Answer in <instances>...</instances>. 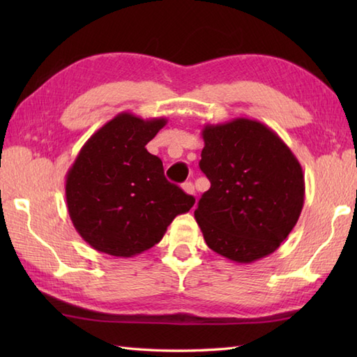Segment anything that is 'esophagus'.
I'll return each mask as SVG.
<instances>
[{"mask_svg": "<svg viewBox=\"0 0 357 357\" xmlns=\"http://www.w3.org/2000/svg\"><path fill=\"white\" fill-rule=\"evenodd\" d=\"M183 190L187 193V195H192L195 196V185L192 183H185L183 184Z\"/></svg>", "mask_w": 357, "mask_h": 357, "instance_id": "esophagus-1", "label": "esophagus"}]
</instances>
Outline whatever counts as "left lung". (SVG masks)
I'll return each mask as SVG.
<instances>
[{"label":"left lung","mask_w":357,"mask_h":357,"mask_svg":"<svg viewBox=\"0 0 357 357\" xmlns=\"http://www.w3.org/2000/svg\"><path fill=\"white\" fill-rule=\"evenodd\" d=\"M202 138L199 167L211 185L195 219L207 245L238 264L271 255L304 207L305 179L298 158L256 119L207 124Z\"/></svg>","instance_id":"1"}]
</instances>
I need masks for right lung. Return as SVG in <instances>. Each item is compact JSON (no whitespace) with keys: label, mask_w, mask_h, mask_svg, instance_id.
<instances>
[{"label":"right lung","mask_w":357,"mask_h":357,"mask_svg":"<svg viewBox=\"0 0 357 357\" xmlns=\"http://www.w3.org/2000/svg\"><path fill=\"white\" fill-rule=\"evenodd\" d=\"M167 124L123 112L82 146L66 174V202L73 227L87 244L116 257L151 248L195 198L164 176L162 161L147 142Z\"/></svg>","instance_id":"obj_1"}]
</instances>
